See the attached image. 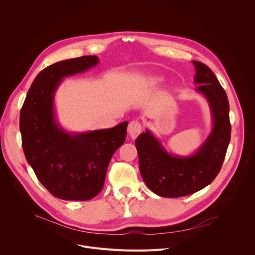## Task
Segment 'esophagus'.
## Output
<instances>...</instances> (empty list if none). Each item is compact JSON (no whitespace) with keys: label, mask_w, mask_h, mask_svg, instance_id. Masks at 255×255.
<instances>
[{"label":"esophagus","mask_w":255,"mask_h":255,"mask_svg":"<svg viewBox=\"0 0 255 255\" xmlns=\"http://www.w3.org/2000/svg\"><path fill=\"white\" fill-rule=\"evenodd\" d=\"M142 131V124L138 120H133L128 125V133L134 139L136 138Z\"/></svg>","instance_id":"1"}]
</instances>
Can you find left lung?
I'll return each mask as SVG.
<instances>
[{
  "label": "left lung",
  "instance_id": "left-lung-1",
  "mask_svg": "<svg viewBox=\"0 0 255 255\" xmlns=\"http://www.w3.org/2000/svg\"><path fill=\"white\" fill-rule=\"evenodd\" d=\"M197 91L209 102L213 129L199 150L187 157L169 154L148 130L141 133L135 146L139 169L146 186L156 195L178 198L194 194L210 185L219 173L231 137L229 102L213 71L194 60Z\"/></svg>",
  "mask_w": 255,
  "mask_h": 255
}]
</instances>
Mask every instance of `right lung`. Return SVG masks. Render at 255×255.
<instances>
[{
  "instance_id": "1",
  "label": "right lung",
  "mask_w": 255,
  "mask_h": 255,
  "mask_svg": "<svg viewBox=\"0 0 255 255\" xmlns=\"http://www.w3.org/2000/svg\"><path fill=\"white\" fill-rule=\"evenodd\" d=\"M86 55L53 63L33 81L20 112L22 146L36 176L54 197L89 201L103 189L115 151L126 139L128 122L113 128L70 134L55 121L53 98L62 79L97 65Z\"/></svg>"
}]
</instances>
